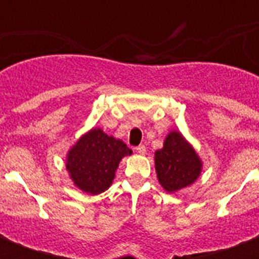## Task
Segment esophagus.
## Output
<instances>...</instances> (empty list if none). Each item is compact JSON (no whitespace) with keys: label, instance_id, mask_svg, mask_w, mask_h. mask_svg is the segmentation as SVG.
<instances>
[{"label":"esophagus","instance_id":"esophagus-1","mask_svg":"<svg viewBox=\"0 0 259 259\" xmlns=\"http://www.w3.org/2000/svg\"><path fill=\"white\" fill-rule=\"evenodd\" d=\"M136 152L140 154H145L146 153V146L145 145H138L137 148H136Z\"/></svg>","mask_w":259,"mask_h":259}]
</instances>
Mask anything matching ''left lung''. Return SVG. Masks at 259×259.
Segmentation results:
<instances>
[{
  "instance_id": "1",
  "label": "left lung",
  "mask_w": 259,
  "mask_h": 259,
  "mask_svg": "<svg viewBox=\"0 0 259 259\" xmlns=\"http://www.w3.org/2000/svg\"><path fill=\"white\" fill-rule=\"evenodd\" d=\"M154 162L158 181L168 192H175L192 184L201 170L197 154L177 132L168 134L164 148L156 152Z\"/></svg>"
}]
</instances>
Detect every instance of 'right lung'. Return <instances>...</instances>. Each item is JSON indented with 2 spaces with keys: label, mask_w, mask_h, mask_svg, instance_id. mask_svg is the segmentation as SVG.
Masks as SVG:
<instances>
[{
  "label": "right lung",
  "mask_w": 259,
  "mask_h": 259,
  "mask_svg": "<svg viewBox=\"0 0 259 259\" xmlns=\"http://www.w3.org/2000/svg\"><path fill=\"white\" fill-rule=\"evenodd\" d=\"M127 154L132 150L121 140L93 129L68 152L67 169L76 187L98 195L109 188L118 164Z\"/></svg>",
  "instance_id": "obj_1"
}]
</instances>
